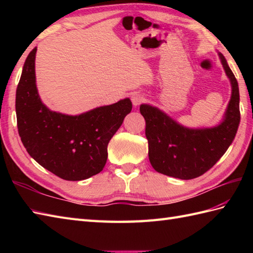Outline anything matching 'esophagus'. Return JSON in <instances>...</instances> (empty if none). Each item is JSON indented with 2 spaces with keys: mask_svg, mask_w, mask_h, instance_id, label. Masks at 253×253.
Returning <instances> with one entry per match:
<instances>
[{
  "mask_svg": "<svg viewBox=\"0 0 253 253\" xmlns=\"http://www.w3.org/2000/svg\"><path fill=\"white\" fill-rule=\"evenodd\" d=\"M146 95L144 94H142V93H135V94H132V96H131V101H132V104L135 105V106H138V105H140L141 103H143V102H146Z\"/></svg>",
  "mask_w": 253,
  "mask_h": 253,
  "instance_id": "esophagus-1",
  "label": "esophagus"
}]
</instances>
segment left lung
Instances as JSON below:
<instances>
[{"label":"left lung","instance_id":"obj_1","mask_svg":"<svg viewBox=\"0 0 253 253\" xmlns=\"http://www.w3.org/2000/svg\"><path fill=\"white\" fill-rule=\"evenodd\" d=\"M218 55L232 84V96L218 126L190 129L157 107L140 105V113L146 120L150 163L161 174L179 179L201 176L213 168L234 140L240 122L239 88L224 55Z\"/></svg>","mask_w":253,"mask_h":253}]
</instances>
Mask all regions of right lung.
Here are the masks:
<instances>
[{"label":"right lung","mask_w":253,"mask_h":253,"mask_svg":"<svg viewBox=\"0 0 253 253\" xmlns=\"http://www.w3.org/2000/svg\"><path fill=\"white\" fill-rule=\"evenodd\" d=\"M37 47L27 56L16 90L18 133L27 152L51 173L65 180L99 174L107 160V144L131 111V101L100 106L71 116L50 111L36 85Z\"/></svg>","instance_id":"right-lung-1"}]
</instances>
